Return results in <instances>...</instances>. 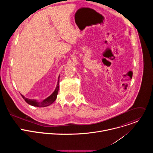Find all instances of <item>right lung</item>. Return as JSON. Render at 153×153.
Masks as SVG:
<instances>
[{
  "mask_svg": "<svg viewBox=\"0 0 153 153\" xmlns=\"http://www.w3.org/2000/svg\"><path fill=\"white\" fill-rule=\"evenodd\" d=\"M59 76L58 78V82H57V87L55 90V91L53 92V93L48 98H47L46 99H45L44 100H43L41 102H38L36 100L34 99H28L27 98H25L23 95H22V97H23V99L25 100V102L27 103H28V104L34 106H37V107H44V106H47L50 105H51V103H53L56 99L57 98V96L58 94V91H59Z\"/></svg>",
  "mask_w": 153,
  "mask_h": 153,
  "instance_id": "obj_1",
  "label": "right lung"
}]
</instances>
